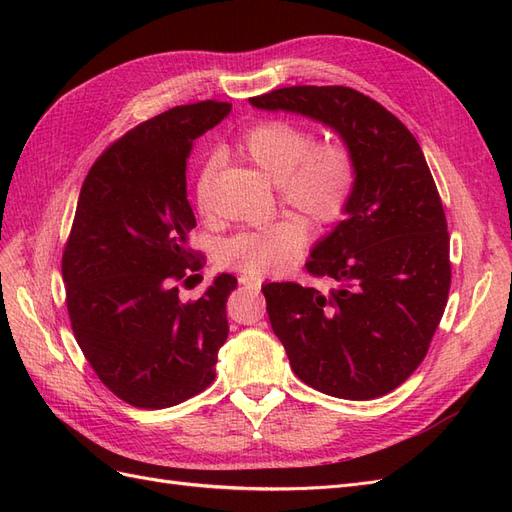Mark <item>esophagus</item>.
<instances>
[{"mask_svg":"<svg viewBox=\"0 0 512 512\" xmlns=\"http://www.w3.org/2000/svg\"><path fill=\"white\" fill-rule=\"evenodd\" d=\"M239 284L245 288H260L262 286V277L260 275H241Z\"/></svg>","mask_w":512,"mask_h":512,"instance_id":"34e87169","label":"esophagus"}]
</instances>
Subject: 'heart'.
I'll return each instance as SVG.
<instances>
[{
  "instance_id": "1",
  "label": "heart",
  "mask_w": 512,
  "mask_h": 512,
  "mask_svg": "<svg viewBox=\"0 0 512 512\" xmlns=\"http://www.w3.org/2000/svg\"><path fill=\"white\" fill-rule=\"evenodd\" d=\"M239 147L262 173L280 183L288 207L309 222L333 224L346 211L354 188V160L339 143L314 145V136L288 121H262L239 138ZM213 160L200 168L196 203L207 205V183ZM305 243V228L294 220H280L260 228L241 230L222 241V265L247 275H269L288 269Z\"/></svg>"
}]
</instances>
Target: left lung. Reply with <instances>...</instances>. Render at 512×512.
Instances as JSON below:
<instances>
[{"mask_svg":"<svg viewBox=\"0 0 512 512\" xmlns=\"http://www.w3.org/2000/svg\"><path fill=\"white\" fill-rule=\"evenodd\" d=\"M250 104L322 123L354 160L344 220L305 265L335 288L265 284L271 329L316 391L391 393L425 359L451 288L446 218L423 149L393 113L350 87H284Z\"/></svg>","mask_w":512,"mask_h":512,"instance_id":"1","label":"left lung"}]
</instances>
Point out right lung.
<instances>
[{
	"mask_svg": "<svg viewBox=\"0 0 512 512\" xmlns=\"http://www.w3.org/2000/svg\"><path fill=\"white\" fill-rule=\"evenodd\" d=\"M226 102L175 106L141 123L91 166L61 260L76 344L98 378L136 408L160 410L205 391L228 337L237 277L220 273L196 301L179 282L200 269L185 160Z\"/></svg>",
	"mask_w": 512,
	"mask_h": 512,
	"instance_id": "right-lung-1",
	"label": "right lung"
}]
</instances>
